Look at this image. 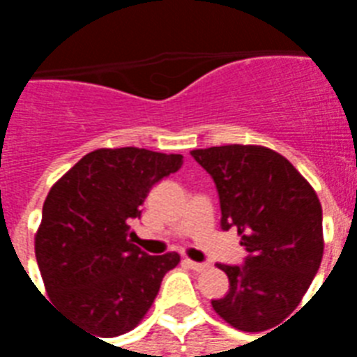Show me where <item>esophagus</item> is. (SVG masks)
Returning a JSON list of instances; mask_svg holds the SVG:
<instances>
[{"mask_svg": "<svg viewBox=\"0 0 357 357\" xmlns=\"http://www.w3.org/2000/svg\"><path fill=\"white\" fill-rule=\"evenodd\" d=\"M185 264H187V266H189V268L193 269V271H204V269H208V268H210L208 264L193 262V260H189V258H185Z\"/></svg>", "mask_w": 357, "mask_h": 357, "instance_id": "obj_1", "label": "esophagus"}]
</instances>
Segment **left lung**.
I'll use <instances>...</instances> for the list:
<instances>
[{"instance_id":"obj_1","label":"left lung","mask_w":357,"mask_h":357,"mask_svg":"<svg viewBox=\"0 0 357 357\" xmlns=\"http://www.w3.org/2000/svg\"><path fill=\"white\" fill-rule=\"evenodd\" d=\"M191 155L216 183L222 227L235 225L247 250L245 266L218 264L229 291L212 307L235 329H273L296 310L319 269L321 202L283 155L262 145L195 149Z\"/></svg>"}]
</instances>
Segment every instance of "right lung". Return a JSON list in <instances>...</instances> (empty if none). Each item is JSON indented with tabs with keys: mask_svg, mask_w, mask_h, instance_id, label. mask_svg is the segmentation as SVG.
I'll list each match as a JSON object with an SVG mask.
<instances>
[{
	"mask_svg": "<svg viewBox=\"0 0 357 357\" xmlns=\"http://www.w3.org/2000/svg\"><path fill=\"white\" fill-rule=\"evenodd\" d=\"M181 155L97 149L80 158L43 202L34 247L45 291L91 337L135 329L178 252L149 256L133 245V218L151 187L178 172Z\"/></svg>",
	"mask_w": 357,
	"mask_h": 357,
	"instance_id": "add662e5",
	"label": "right lung"
}]
</instances>
